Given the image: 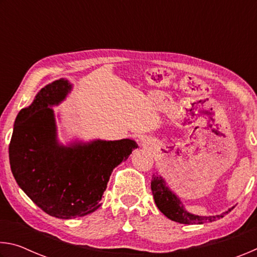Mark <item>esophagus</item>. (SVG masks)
Segmentation results:
<instances>
[{"label":"esophagus","mask_w":257,"mask_h":257,"mask_svg":"<svg viewBox=\"0 0 257 257\" xmlns=\"http://www.w3.org/2000/svg\"><path fill=\"white\" fill-rule=\"evenodd\" d=\"M143 146H144V144H143Z\"/></svg>","instance_id":"esophagus-1"}]
</instances>
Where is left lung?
<instances>
[{
    "mask_svg": "<svg viewBox=\"0 0 257 257\" xmlns=\"http://www.w3.org/2000/svg\"><path fill=\"white\" fill-rule=\"evenodd\" d=\"M151 188L152 193H153V197L156 206L159 210L163 213V214L172 221L176 222L184 223V224H203L207 222H213L223 217L224 214L232 210L234 206L229 208L228 211L223 212L222 214L219 215H212V216H201L191 214L186 210L184 204L181 203L179 197L173 193V191L169 188V186L165 184V180L162 177L158 175H153L151 181Z\"/></svg>",
    "mask_w": 257,
    "mask_h": 257,
    "instance_id": "obj_1",
    "label": "left lung"
}]
</instances>
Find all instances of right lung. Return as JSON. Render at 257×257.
Listing matches in <instances>:
<instances>
[{
	"instance_id": "obj_1",
	"label": "right lung",
	"mask_w": 257,
	"mask_h": 257,
	"mask_svg": "<svg viewBox=\"0 0 257 257\" xmlns=\"http://www.w3.org/2000/svg\"><path fill=\"white\" fill-rule=\"evenodd\" d=\"M72 85L61 78L37 93L17 115L9 159L17 184L51 216L75 219L101 206L113 169L138 145L132 139L60 144L53 108Z\"/></svg>"
}]
</instances>
